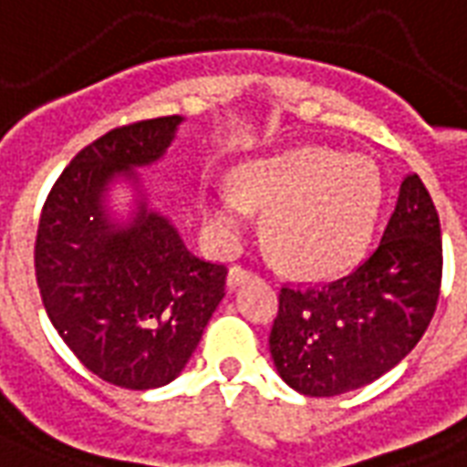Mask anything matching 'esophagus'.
I'll return each mask as SVG.
<instances>
[{
  "label": "esophagus",
  "mask_w": 467,
  "mask_h": 467,
  "mask_svg": "<svg viewBox=\"0 0 467 467\" xmlns=\"http://www.w3.org/2000/svg\"><path fill=\"white\" fill-rule=\"evenodd\" d=\"M250 279H254V272H252V269L233 267L227 272V286H230V289L244 285V282H250Z\"/></svg>",
  "instance_id": "34e87169"
}]
</instances>
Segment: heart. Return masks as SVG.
<instances>
[{"label": "heart", "mask_w": 467, "mask_h": 467, "mask_svg": "<svg viewBox=\"0 0 467 467\" xmlns=\"http://www.w3.org/2000/svg\"><path fill=\"white\" fill-rule=\"evenodd\" d=\"M383 182L366 155L306 146L257 158L234 171V190L202 200L207 227L224 244L237 243L250 207H265V234L295 272L324 277L361 257L381 213Z\"/></svg>", "instance_id": "heart-1"}]
</instances>
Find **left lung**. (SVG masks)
Masks as SVG:
<instances>
[{
    "mask_svg": "<svg viewBox=\"0 0 467 467\" xmlns=\"http://www.w3.org/2000/svg\"><path fill=\"white\" fill-rule=\"evenodd\" d=\"M441 220L416 172L403 178L381 243L351 275L282 286L269 334L277 374L304 396H339L391 371L436 312Z\"/></svg>",
    "mask_w": 467,
    "mask_h": 467,
    "instance_id": "left-lung-1",
    "label": "left lung"
}]
</instances>
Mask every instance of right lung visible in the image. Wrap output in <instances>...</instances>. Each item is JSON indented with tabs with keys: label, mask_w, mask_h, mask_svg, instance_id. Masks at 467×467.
I'll return each mask as SVG.
<instances>
[{
	"label": "right lung",
	"mask_w": 467,
	"mask_h": 467,
	"mask_svg": "<svg viewBox=\"0 0 467 467\" xmlns=\"http://www.w3.org/2000/svg\"><path fill=\"white\" fill-rule=\"evenodd\" d=\"M181 123L138 120L86 146L51 188L36 233V285L54 329L88 371L130 391L181 374L224 296L227 267L185 247L148 207L138 175L163 158ZM116 180L139 192L126 223L105 202Z\"/></svg>",
	"instance_id": "1"
}]
</instances>
